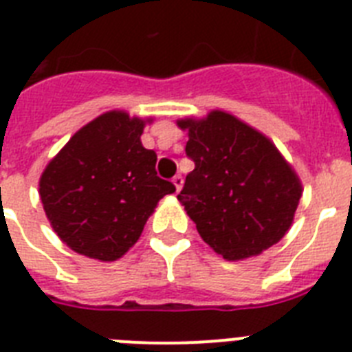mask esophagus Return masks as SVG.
<instances>
[{
  "instance_id": "esophagus-1",
  "label": "esophagus",
  "mask_w": 352,
  "mask_h": 352,
  "mask_svg": "<svg viewBox=\"0 0 352 352\" xmlns=\"http://www.w3.org/2000/svg\"><path fill=\"white\" fill-rule=\"evenodd\" d=\"M173 183H174V187H176V190H182V187H183V178H182V174H176V176H174L173 178Z\"/></svg>"
}]
</instances>
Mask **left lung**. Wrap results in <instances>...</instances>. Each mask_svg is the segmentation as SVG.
Segmentation results:
<instances>
[{"label": "left lung", "mask_w": 352, "mask_h": 352, "mask_svg": "<svg viewBox=\"0 0 352 352\" xmlns=\"http://www.w3.org/2000/svg\"><path fill=\"white\" fill-rule=\"evenodd\" d=\"M194 162L178 199L201 239L226 260L262 253L292 224L301 183L276 146L226 112L185 119Z\"/></svg>", "instance_id": "obj_1"}]
</instances>
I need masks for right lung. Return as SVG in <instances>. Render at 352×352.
<instances>
[{
    "mask_svg": "<svg viewBox=\"0 0 352 352\" xmlns=\"http://www.w3.org/2000/svg\"><path fill=\"white\" fill-rule=\"evenodd\" d=\"M144 121L108 112L71 137L47 164L38 194L69 248L113 262L139 240L156 203L176 190L156 176V153L140 142Z\"/></svg>",
    "mask_w": 352,
    "mask_h": 352,
    "instance_id": "right-lung-1",
    "label": "right lung"
}]
</instances>
